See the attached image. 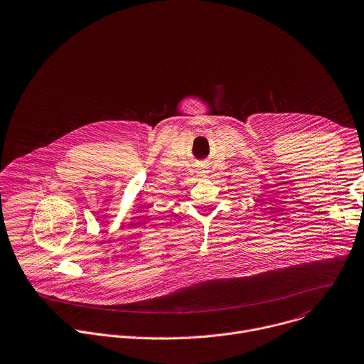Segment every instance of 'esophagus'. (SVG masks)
Here are the masks:
<instances>
[{"label":"esophagus","mask_w":364,"mask_h":364,"mask_svg":"<svg viewBox=\"0 0 364 364\" xmlns=\"http://www.w3.org/2000/svg\"><path fill=\"white\" fill-rule=\"evenodd\" d=\"M197 176H200V177H205V176H207V171H204V170H198V171H197Z\"/></svg>","instance_id":"obj_1"}]
</instances>
